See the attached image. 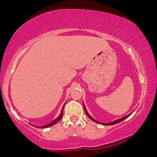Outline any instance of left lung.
Masks as SVG:
<instances>
[{"label":"left lung","mask_w":157,"mask_h":157,"mask_svg":"<svg viewBox=\"0 0 157 157\" xmlns=\"http://www.w3.org/2000/svg\"><path fill=\"white\" fill-rule=\"evenodd\" d=\"M83 108H84V109H85V111H86V115L88 116V117L90 119H91L92 121H95V122H96V123H99V124H101V123H100V122H98V121H96L95 119H94L93 118H92L91 116H90L89 113H88V112H87V111H86V107H85V106L84 105H83ZM131 115V113L130 114H128V115H127V116H126V117H123V118H121V119H117V120H116V121H112V122H111V123H108V124H103V125H106V126H108V125H113V124H117V123H119V122H121V121H124V119H126V118L127 117H129V116Z\"/></svg>","instance_id":"obj_1"}]
</instances>
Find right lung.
Instances as JSON below:
<instances>
[{
    "mask_svg": "<svg viewBox=\"0 0 157 157\" xmlns=\"http://www.w3.org/2000/svg\"><path fill=\"white\" fill-rule=\"evenodd\" d=\"M64 106H65V104L63 105V108H62V110H61V114L59 115V117H58L57 119H56L55 120H53V121H51V123H49L48 124H46V125H45V126H38V128H47V127H49V126H51L54 125V124H56L58 121H60V120L61 119L62 117H63V111ZM36 127H37V126H36Z\"/></svg>",
    "mask_w": 157,
    "mask_h": 157,
    "instance_id": "obj_1",
    "label": "right lung"
}]
</instances>
